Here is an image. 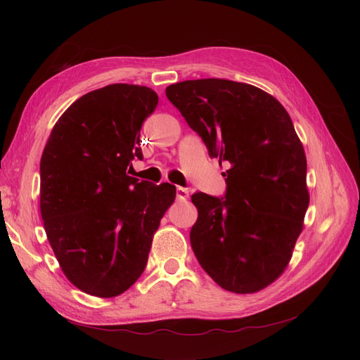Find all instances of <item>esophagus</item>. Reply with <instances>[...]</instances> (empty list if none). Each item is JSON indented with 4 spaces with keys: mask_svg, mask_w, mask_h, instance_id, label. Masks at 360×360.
I'll use <instances>...</instances> for the list:
<instances>
[{
    "mask_svg": "<svg viewBox=\"0 0 360 360\" xmlns=\"http://www.w3.org/2000/svg\"><path fill=\"white\" fill-rule=\"evenodd\" d=\"M176 193H177L179 200H186L189 197V191L186 188H181V186H177Z\"/></svg>",
    "mask_w": 360,
    "mask_h": 360,
    "instance_id": "34e87169",
    "label": "esophagus"
}]
</instances>
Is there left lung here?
Listing matches in <instances>:
<instances>
[{"label": "left lung", "instance_id": "obj_1", "mask_svg": "<svg viewBox=\"0 0 360 360\" xmlns=\"http://www.w3.org/2000/svg\"><path fill=\"white\" fill-rule=\"evenodd\" d=\"M165 93L209 156L230 163L224 197L192 195L195 257L228 291L267 287L287 267L309 205L307 158L288 112L274 96L228 79L183 81Z\"/></svg>", "mask_w": 360, "mask_h": 360}]
</instances>
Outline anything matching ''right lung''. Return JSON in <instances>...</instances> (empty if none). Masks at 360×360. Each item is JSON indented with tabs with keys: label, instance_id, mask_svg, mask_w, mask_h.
Here are the masks:
<instances>
[{
	"label": "right lung",
	"instance_id": "obj_1",
	"mask_svg": "<svg viewBox=\"0 0 360 360\" xmlns=\"http://www.w3.org/2000/svg\"><path fill=\"white\" fill-rule=\"evenodd\" d=\"M148 86L112 84L84 94L53 126L40 160V212L64 275L114 297L143 274L176 186L130 177L139 135L158 106Z\"/></svg>",
	"mask_w": 360,
	"mask_h": 360
}]
</instances>
